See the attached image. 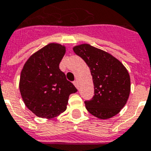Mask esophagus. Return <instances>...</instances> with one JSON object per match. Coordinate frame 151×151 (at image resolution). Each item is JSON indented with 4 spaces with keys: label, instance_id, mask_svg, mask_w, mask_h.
Masks as SVG:
<instances>
[{
    "label": "esophagus",
    "instance_id": "obj_1",
    "mask_svg": "<svg viewBox=\"0 0 151 151\" xmlns=\"http://www.w3.org/2000/svg\"><path fill=\"white\" fill-rule=\"evenodd\" d=\"M73 84H74L75 86H76L77 89L79 88V83H78V81H77V80H75V81L73 82Z\"/></svg>",
    "mask_w": 151,
    "mask_h": 151
}]
</instances>
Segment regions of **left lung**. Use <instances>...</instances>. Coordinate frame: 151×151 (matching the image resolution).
I'll return each mask as SVG.
<instances>
[{
	"label": "left lung",
	"instance_id": "left-lung-1",
	"mask_svg": "<svg viewBox=\"0 0 151 151\" xmlns=\"http://www.w3.org/2000/svg\"><path fill=\"white\" fill-rule=\"evenodd\" d=\"M91 70L94 96L84 101L89 113L100 119L116 115L125 106L131 91L130 76L120 61L103 50L82 44L73 48Z\"/></svg>",
	"mask_w": 151,
	"mask_h": 151
}]
</instances>
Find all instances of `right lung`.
<instances>
[{
	"instance_id": "right-lung-1",
	"label": "right lung",
	"mask_w": 151,
	"mask_h": 151,
	"mask_svg": "<svg viewBox=\"0 0 151 151\" xmlns=\"http://www.w3.org/2000/svg\"><path fill=\"white\" fill-rule=\"evenodd\" d=\"M65 47L50 43L34 53L21 72L19 91L26 106L42 118H53L67 109L77 89L59 68Z\"/></svg>"
}]
</instances>
